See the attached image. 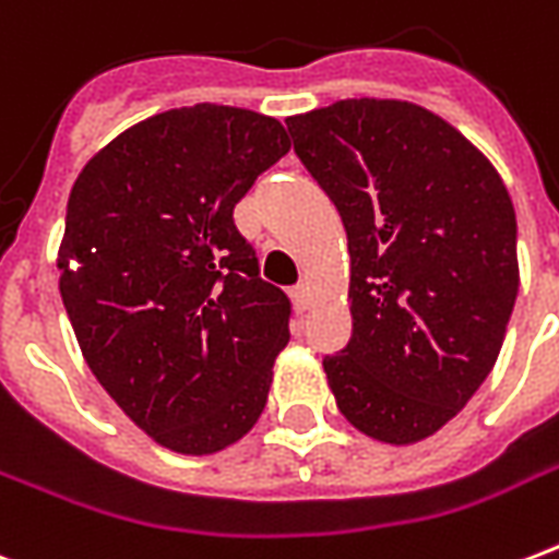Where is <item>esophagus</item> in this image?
I'll list each match as a JSON object with an SVG mask.
<instances>
[{"instance_id": "obj_1", "label": "esophagus", "mask_w": 559, "mask_h": 559, "mask_svg": "<svg viewBox=\"0 0 559 559\" xmlns=\"http://www.w3.org/2000/svg\"><path fill=\"white\" fill-rule=\"evenodd\" d=\"M310 301H313V296H310V287H296L293 289V307H296V313H305L307 307H310Z\"/></svg>"}]
</instances>
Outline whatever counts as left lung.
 I'll return each mask as SVG.
<instances>
[{
	"mask_svg": "<svg viewBox=\"0 0 559 559\" xmlns=\"http://www.w3.org/2000/svg\"><path fill=\"white\" fill-rule=\"evenodd\" d=\"M287 130L348 231L350 342L324 357L350 426L391 447L435 435L502 350L520 293L499 170L432 109L345 98Z\"/></svg>",
	"mask_w": 559,
	"mask_h": 559,
	"instance_id": "obj_1",
	"label": "left lung"
}]
</instances>
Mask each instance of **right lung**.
Masks as SVG:
<instances>
[{"mask_svg":"<svg viewBox=\"0 0 559 559\" xmlns=\"http://www.w3.org/2000/svg\"><path fill=\"white\" fill-rule=\"evenodd\" d=\"M287 151L275 118L197 104L133 124L74 179L66 313L95 380L170 452L226 450L266 406L289 298L258 278L231 211Z\"/></svg>","mask_w":559,"mask_h":559,"instance_id":"add662e5","label":"right lung"}]
</instances>
